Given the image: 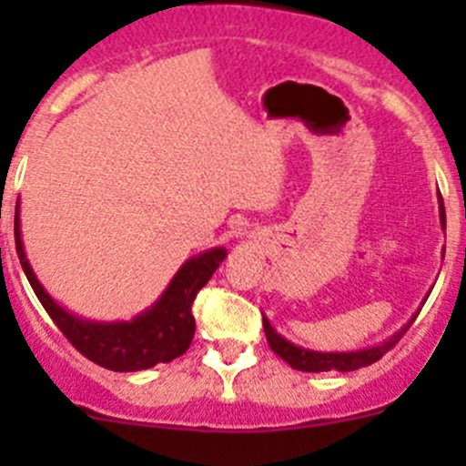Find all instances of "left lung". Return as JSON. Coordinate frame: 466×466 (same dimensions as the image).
Listing matches in <instances>:
<instances>
[{
  "label": "left lung",
  "instance_id": "left-lung-1",
  "mask_svg": "<svg viewBox=\"0 0 466 466\" xmlns=\"http://www.w3.org/2000/svg\"><path fill=\"white\" fill-rule=\"evenodd\" d=\"M437 203H440V225L441 229H446V214H444V203H441V194H437ZM415 318L417 313L403 324L399 331H394L388 340L379 342V345L374 347H363V350H351V351H318V350H309V347L295 345V342L286 340L281 333H277V329L272 327L266 316H263V331H266L270 350L275 351L279 359H284L293 370H299V372H331V370H336V372H351V370H359V368H365V365L377 363L385 351L392 350V347L397 345L399 338L408 331V327L415 322Z\"/></svg>",
  "mask_w": 466,
  "mask_h": 466
}]
</instances>
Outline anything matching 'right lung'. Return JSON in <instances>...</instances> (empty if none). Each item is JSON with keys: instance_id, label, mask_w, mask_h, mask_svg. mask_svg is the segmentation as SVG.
<instances>
[{"instance_id": "obj_1", "label": "right lung", "mask_w": 466, "mask_h": 466, "mask_svg": "<svg viewBox=\"0 0 466 466\" xmlns=\"http://www.w3.org/2000/svg\"><path fill=\"white\" fill-rule=\"evenodd\" d=\"M15 248L22 270L29 279L45 311L69 342L89 360L112 372H137L157 363H171L173 359L189 350L196 333V320L191 313L196 293L211 279L216 268L228 257L225 248H209L200 255L189 257L157 299L144 309L133 320H89L76 316L63 304L56 302L26 259L20 225V200L15 207Z\"/></svg>"}]
</instances>
